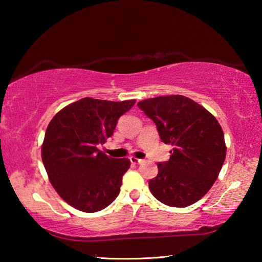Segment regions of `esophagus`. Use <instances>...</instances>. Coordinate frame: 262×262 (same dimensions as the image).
<instances>
[{"mask_svg": "<svg viewBox=\"0 0 262 262\" xmlns=\"http://www.w3.org/2000/svg\"><path fill=\"white\" fill-rule=\"evenodd\" d=\"M129 159H130V162L133 164H141L142 162H143V159H139V158H136V157H130Z\"/></svg>", "mask_w": 262, "mask_h": 262, "instance_id": "1", "label": "esophagus"}]
</instances>
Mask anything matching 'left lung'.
Masks as SVG:
<instances>
[{"instance_id": "obj_1", "label": "left lung", "mask_w": 262, "mask_h": 262, "mask_svg": "<svg viewBox=\"0 0 262 262\" xmlns=\"http://www.w3.org/2000/svg\"><path fill=\"white\" fill-rule=\"evenodd\" d=\"M137 106L155 122L164 143L173 147L170 159L158 163V174L149 181L152 195L170 207L193 205L214 185L227 155L219 121L180 95L145 99Z\"/></svg>"}]
</instances>
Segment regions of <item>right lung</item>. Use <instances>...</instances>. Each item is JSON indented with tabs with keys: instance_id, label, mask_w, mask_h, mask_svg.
Masks as SVG:
<instances>
[{
	"instance_id": "add662e5",
	"label": "right lung",
	"mask_w": 262,
	"mask_h": 262,
	"mask_svg": "<svg viewBox=\"0 0 262 262\" xmlns=\"http://www.w3.org/2000/svg\"><path fill=\"white\" fill-rule=\"evenodd\" d=\"M135 101L86 97L66 106L51 120L41 158L52 186L68 205L96 212L117 199L130 162L107 156L98 145L113 135L119 118Z\"/></svg>"
}]
</instances>
